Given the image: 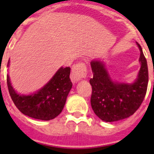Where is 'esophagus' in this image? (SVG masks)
<instances>
[{
  "instance_id": "obj_1",
  "label": "esophagus",
  "mask_w": 154,
  "mask_h": 154,
  "mask_svg": "<svg viewBox=\"0 0 154 154\" xmlns=\"http://www.w3.org/2000/svg\"><path fill=\"white\" fill-rule=\"evenodd\" d=\"M87 69L86 66L84 63L80 62V63L76 64L72 67V75H71V79L73 82H77L80 81L86 76Z\"/></svg>"
}]
</instances>
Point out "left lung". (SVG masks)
Returning a JSON list of instances; mask_svg holds the SVG:
<instances>
[{
  "instance_id": "obj_1",
  "label": "left lung",
  "mask_w": 154,
  "mask_h": 154,
  "mask_svg": "<svg viewBox=\"0 0 154 154\" xmlns=\"http://www.w3.org/2000/svg\"><path fill=\"white\" fill-rule=\"evenodd\" d=\"M136 43L140 51V68L133 82L113 79L104 60L93 59L90 62L93 73V78L89 80L92 88L91 106L95 114L105 122L130 117L143 101L148 85L147 62L141 46Z\"/></svg>"
}]
</instances>
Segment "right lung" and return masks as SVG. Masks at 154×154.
Returning a JSON list of instances; mask_svg holds the SVG:
<instances>
[{
	"label": "right lung",
	"instance_id": "1",
	"mask_svg": "<svg viewBox=\"0 0 154 154\" xmlns=\"http://www.w3.org/2000/svg\"><path fill=\"white\" fill-rule=\"evenodd\" d=\"M10 65L8 61V67ZM70 68L61 67L47 83L32 93H18L12 86L9 75H7L9 93L14 103L23 114L34 119L51 120L62 112L72 83Z\"/></svg>",
	"mask_w": 154,
	"mask_h": 154
}]
</instances>
